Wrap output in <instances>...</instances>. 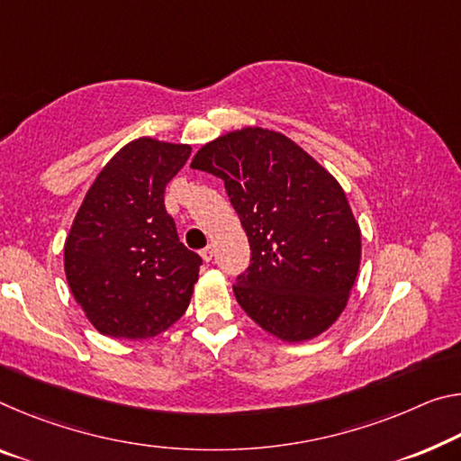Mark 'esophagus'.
<instances>
[{"label":"esophagus","instance_id":"esophagus-1","mask_svg":"<svg viewBox=\"0 0 461 461\" xmlns=\"http://www.w3.org/2000/svg\"><path fill=\"white\" fill-rule=\"evenodd\" d=\"M213 246H204L203 248V250H201V257H203V260L204 262H211V260H213Z\"/></svg>","mask_w":461,"mask_h":461}]
</instances>
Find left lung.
<instances>
[{
    "label": "left lung",
    "instance_id": "obj_1",
    "mask_svg": "<svg viewBox=\"0 0 461 461\" xmlns=\"http://www.w3.org/2000/svg\"><path fill=\"white\" fill-rule=\"evenodd\" d=\"M191 167L221 178L250 242L233 294L260 328L287 342L324 332L345 310L361 231L339 182L275 131L248 127L196 151Z\"/></svg>",
    "mask_w": 461,
    "mask_h": 461
}]
</instances>
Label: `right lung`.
<instances>
[{"label": "right lung", "mask_w": 461, "mask_h": 461, "mask_svg": "<svg viewBox=\"0 0 461 461\" xmlns=\"http://www.w3.org/2000/svg\"><path fill=\"white\" fill-rule=\"evenodd\" d=\"M188 145L141 137L108 162L65 240V275L96 330L141 340L186 312L203 258L180 242L164 191Z\"/></svg>", "instance_id": "1"}]
</instances>
